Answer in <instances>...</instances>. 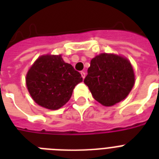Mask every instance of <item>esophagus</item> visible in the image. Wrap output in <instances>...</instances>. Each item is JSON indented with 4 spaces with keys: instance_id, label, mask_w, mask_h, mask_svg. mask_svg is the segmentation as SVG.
Returning a JSON list of instances; mask_svg holds the SVG:
<instances>
[{
    "instance_id": "esophagus-1",
    "label": "esophagus",
    "mask_w": 159,
    "mask_h": 159,
    "mask_svg": "<svg viewBox=\"0 0 159 159\" xmlns=\"http://www.w3.org/2000/svg\"><path fill=\"white\" fill-rule=\"evenodd\" d=\"M81 75H82V78H83V79H84L85 77H86V72H83V71H82V72H81Z\"/></svg>"
}]
</instances>
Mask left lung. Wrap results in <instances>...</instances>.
<instances>
[{"label": "left lung", "mask_w": 159, "mask_h": 159, "mask_svg": "<svg viewBox=\"0 0 159 159\" xmlns=\"http://www.w3.org/2000/svg\"><path fill=\"white\" fill-rule=\"evenodd\" d=\"M84 83L96 101L105 106H113L125 99L133 88V67L125 57L101 53L91 61Z\"/></svg>", "instance_id": "left-lung-1"}]
</instances>
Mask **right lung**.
I'll return each instance as SVG.
<instances>
[{
  "instance_id": "obj_1",
  "label": "right lung",
  "mask_w": 159,
  "mask_h": 159,
  "mask_svg": "<svg viewBox=\"0 0 159 159\" xmlns=\"http://www.w3.org/2000/svg\"><path fill=\"white\" fill-rule=\"evenodd\" d=\"M81 82V74L65 62L61 55L41 56L26 75V86L31 97L37 104L49 110L64 106L76 85Z\"/></svg>"
}]
</instances>
